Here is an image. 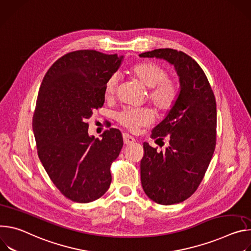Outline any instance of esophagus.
<instances>
[{"label":"esophagus","instance_id":"obj_1","mask_svg":"<svg viewBox=\"0 0 251 251\" xmlns=\"http://www.w3.org/2000/svg\"><path fill=\"white\" fill-rule=\"evenodd\" d=\"M123 138H124V144L125 145H131V144H133L134 142H135V140L134 138L131 136V135H129L128 133H123Z\"/></svg>","mask_w":251,"mask_h":251}]
</instances>
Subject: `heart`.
<instances>
[{
  "instance_id": "1",
  "label": "heart",
  "mask_w": 251,
  "mask_h": 251,
  "mask_svg": "<svg viewBox=\"0 0 251 251\" xmlns=\"http://www.w3.org/2000/svg\"><path fill=\"white\" fill-rule=\"evenodd\" d=\"M131 75L149 89V99L160 113H165L175 105L179 95L178 87L175 80L168 78V71L164 68L153 63H141L131 69ZM118 86L119 76L113 75L105 83V96L114 97L118 92ZM116 119L123 126L136 130L140 126L151 124L154 113L149 107L128 106L120 110Z\"/></svg>"
}]
</instances>
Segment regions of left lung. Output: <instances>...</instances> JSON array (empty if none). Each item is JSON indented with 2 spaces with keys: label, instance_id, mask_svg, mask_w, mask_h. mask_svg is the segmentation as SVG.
I'll list each match as a JSON object with an SVG mask.
<instances>
[{
  "label": "left lung",
  "instance_id": "8db88e82",
  "mask_svg": "<svg viewBox=\"0 0 251 251\" xmlns=\"http://www.w3.org/2000/svg\"><path fill=\"white\" fill-rule=\"evenodd\" d=\"M141 58L164 60L179 77V95L165 118L151 130V138L169 137V147L156 151L144 143L141 180L154 202L171 205L188 199L201 182L216 141V102L200 65L183 51L156 49Z\"/></svg>",
  "mask_w": 251,
  "mask_h": 251
}]
</instances>
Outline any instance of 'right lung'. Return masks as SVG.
Wrapping results in <instances>:
<instances>
[{"mask_svg": "<svg viewBox=\"0 0 251 251\" xmlns=\"http://www.w3.org/2000/svg\"><path fill=\"white\" fill-rule=\"evenodd\" d=\"M123 60L94 50L72 51L54 62L42 81L33 118L38 155L53 184L73 201H94L110 185L122 132L109 128L99 140L89 134L87 120L103 105L105 83Z\"/></svg>", "mask_w": 251, "mask_h": 251, "instance_id": "obj_1", "label": "right lung"}]
</instances>
